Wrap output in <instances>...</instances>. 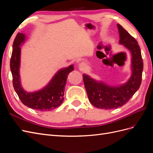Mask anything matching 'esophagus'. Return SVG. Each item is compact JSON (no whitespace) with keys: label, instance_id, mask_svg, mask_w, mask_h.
<instances>
[{"label":"esophagus","instance_id":"esophagus-1","mask_svg":"<svg viewBox=\"0 0 153 153\" xmlns=\"http://www.w3.org/2000/svg\"><path fill=\"white\" fill-rule=\"evenodd\" d=\"M78 67L82 70H85V69L87 68V65L84 62H81L79 64H78Z\"/></svg>","mask_w":153,"mask_h":153}]
</instances>
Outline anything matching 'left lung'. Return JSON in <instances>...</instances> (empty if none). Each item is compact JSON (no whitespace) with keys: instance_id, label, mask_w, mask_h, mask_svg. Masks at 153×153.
Listing matches in <instances>:
<instances>
[{"instance_id":"1","label":"left lung","mask_w":153,"mask_h":153,"mask_svg":"<svg viewBox=\"0 0 153 153\" xmlns=\"http://www.w3.org/2000/svg\"><path fill=\"white\" fill-rule=\"evenodd\" d=\"M117 25L119 44L123 45L131 53L130 78L122 85L112 86L83 74V80L89 101L92 105L101 109L117 108L126 103L139 89L142 82L143 64L139 45L136 39L121 25Z\"/></svg>"}]
</instances>
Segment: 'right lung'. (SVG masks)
<instances>
[{"label": "right lung", "instance_id": "add662e5", "mask_svg": "<svg viewBox=\"0 0 153 153\" xmlns=\"http://www.w3.org/2000/svg\"><path fill=\"white\" fill-rule=\"evenodd\" d=\"M26 39L25 34L18 33L14 40L10 61L13 84L15 92L23 104L39 111H49L56 108L64 101V91L68 74L74 70L73 64L60 69L52 79L42 89L34 91H25L21 84L20 67L22 43Z\"/></svg>", "mask_w": 153, "mask_h": 153}]
</instances>
